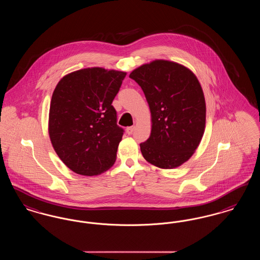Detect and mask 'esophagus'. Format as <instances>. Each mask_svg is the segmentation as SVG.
Returning <instances> with one entry per match:
<instances>
[{
    "label": "esophagus",
    "mask_w": 260,
    "mask_h": 260,
    "mask_svg": "<svg viewBox=\"0 0 260 260\" xmlns=\"http://www.w3.org/2000/svg\"><path fill=\"white\" fill-rule=\"evenodd\" d=\"M126 134L127 135H132L133 134V132L135 131V126H128V127H126Z\"/></svg>",
    "instance_id": "1"
}]
</instances>
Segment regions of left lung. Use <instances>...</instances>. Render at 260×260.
I'll use <instances>...</instances> for the list:
<instances>
[{"instance_id": "left-lung-1", "label": "left lung", "mask_w": 260, "mask_h": 260, "mask_svg": "<svg viewBox=\"0 0 260 260\" xmlns=\"http://www.w3.org/2000/svg\"><path fill=\"white\" fill-rule=\"evenodd\" d=\"M129 78L142 88L152 116L150 137L140 143L144 159L161 169L181 166L205 132L206 101L197 77L178 63L154 60Z\"/></svg>"}]
</instances>
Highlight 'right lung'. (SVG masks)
<instances>
[{
    "instance_id": "right-lung-1",
    "label": "right lung",
    "mask_w": 260,
    "mask_h": 260,
    "mask_svg": "<svg viewBox=\"0 0 260 260\" xmlns=\"http://www.w3.org/2000/svg\"><path fill=\"white\" fill-rule=\"evenodd\" d=\"M126 73L93 67L66 75L50 101L49 134L58 157L71 171L93 176L116 161L124 129L112 102Z\"/></svg>"
}]
</instances>
